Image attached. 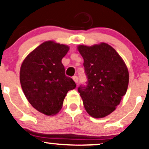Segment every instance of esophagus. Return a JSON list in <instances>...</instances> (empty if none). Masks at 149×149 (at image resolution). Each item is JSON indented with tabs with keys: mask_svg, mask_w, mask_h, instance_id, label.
<instances>
[{
	"mask_svg": "<svg viewBox=\"0 0 149 149\" xmlns=\"http://www.w3.org/2000/svg\"><path fill=\"white\" fill-rule=\"evenodd\" d=\"M73 80H74L75 83H78V77H77V76H73Z\"/></svg>",
	"mask_w": 149,
	"mask_h": 149,
	"instance_id": "34e87169",
	"label": "esophagus"
}]
</instances>
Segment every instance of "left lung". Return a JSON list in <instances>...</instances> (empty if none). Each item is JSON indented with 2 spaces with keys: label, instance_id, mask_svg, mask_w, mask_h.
Instances as JSON below:
<instances>
[{
  "label": "left lung",
  "instance_id": "obj_1",
  "mask_svg": "<svg viewBox=\"0 0 149 149\" xmlns=\"http://www.w3.org/2000/svg\"><path fill=\"white\" fill-rule=\"evenodd\" d=\"M84 60L86 86L78 88L86 111L101 118L111 114L123 100L129 84L125 63L116 49L106 42L77 47Z\"/></svg>",
  "mask_w": 149,
  "mask_h": 149
}]
</instances>
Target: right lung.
<instances>
[{
  "instance_id": "1",
  "label": "right lung",
  "mask_w": 149,
  "mask_h": 149,
  "mask_svg": "<svg viewBox=\"0 0 149 149\" xmlns=\"http://www.w3.org/2000/svg\"><path fill=\"white\" fill-rule=\"evenodd\" d=\"M69 50L68 45L47 40L31 51L21 65L19 79L26 98L46 116L59 113L67 92L76 88L61 63Z\"/></svg>"
}]
</instances>
